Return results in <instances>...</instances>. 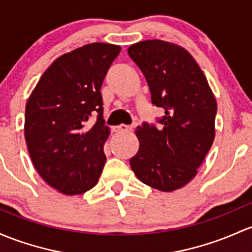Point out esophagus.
Segmentation results:
<instances>
[{"label":"esophagus","instance_id":"esophagus-1","mask_svg":"<svg viewBox=\"0 0 252 252\" xmlns=\"http://www.w3.org/2000/svg\"><path fill=\"white\" fill-rule=\"evenodd\" d=\"M113 129H114L115 132H128V131H131L132 127L128 126V125H124V124H121V125L113 127Z\"/></svg>","mask_w":252,"mask_h":252}]
</instances>
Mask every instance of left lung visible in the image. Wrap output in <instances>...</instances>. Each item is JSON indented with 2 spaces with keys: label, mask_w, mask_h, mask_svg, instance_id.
<instances>
[{
  "label": "left lung",
  "mask_w": 252,
  "mask_h": 252,
  "mask_svg": "<svg viewBox=\"0 0 252 252\" xmlns=\"http://www.w3.org/2000/svg\"><path fill=\"white\" fill-rule=\"evenodd\" d=\"M127 51L147 79L153 104L164 109L161 126L137 127L139 149L129 164L150 188L178 190L196 177L212 148L216 99L198 63L180 45L150 39Z\"/></svg>",
  "instance_id": "1"
}]
</instances>
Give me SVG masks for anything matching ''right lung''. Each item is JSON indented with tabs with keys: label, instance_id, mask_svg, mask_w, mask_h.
<instances>
[{
	"label": "right lung",
	"instance_id": "obj_1",
	"mask_svg": "<svg viewBox=\"0 0 252 252\" xmlns=\"http://www.w3.org/2000/svg\"><path fill=\"white\" fill-rule=\"evenodd\" d=\"M119 45L93 43L63 54L50 64L30 94L25 139L42 179L67 196L91 190L103 170L104 125L101 86ZM97 114L91 127L86 121Z\"/></svg>",
	"mask_w": 252,
	"mask_h": 252
}]
</instances>
